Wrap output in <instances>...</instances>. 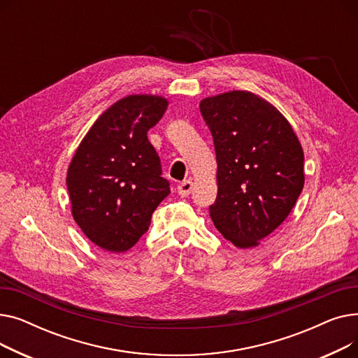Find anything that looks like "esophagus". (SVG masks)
<instances>
[{
    "label": "esophagus",
    "instance_id": "34e87169",
    "mask_svg": "<svg viewBox=\"0 0 358 358\" xmlns=\"http://www.w3.org/2000/svg\"><path fill=\"white\" fill-rule=\"evenodd\" d=\"M177 190H178V194L182 196V197L189 196L192 193V190H193V181L192 180H185V181L180 182L177 185Z\"/></svg>",
    "mask_w": 358,
    "mask_h": 358
}]
</instances>
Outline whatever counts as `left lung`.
<instances>
[{"instance_id":"left-lung-1","label":"left lung","mask_w":358,"mask_h":358,"mask_svg":"<svg viewBox=\"0 0 358 358\" xmlns=\"http://www.w3.org/2000/svg\"><path fill=\"white\" fill-rule=\"evenodd\" d=\"M213 136L216 229L238 248H252L275 231L303 190V149L287 119L250 91L200 101Z\"/></svg>"}]
</instances>
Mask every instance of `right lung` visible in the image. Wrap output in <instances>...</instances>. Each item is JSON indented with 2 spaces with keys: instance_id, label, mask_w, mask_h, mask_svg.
Returning a JSON list of instances; mask_svg holds the SVG:
<instances>
[{
  "instance_id": "obj_1",
  "label": "right lung",
  "mask_w": 358,
  "mask_h": 358,
  "mask_svg": "<svg viewBox=\"0 0 358 358\" xmlns=\"http://www.w3.org/2000/svg\"><path fill=\"white\" fill-rule=\"evenodd\" d=\"M168 107L135 94L108 107L88 130L66 174L72 216L85 236L110 252L130 250L169 194L155 148L148 141Z\"/></svg>"
}]
</instances>
